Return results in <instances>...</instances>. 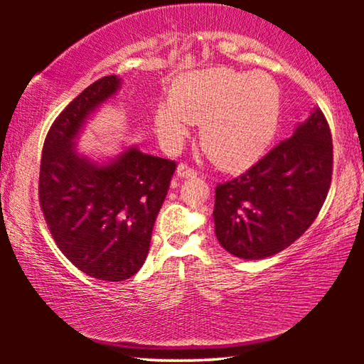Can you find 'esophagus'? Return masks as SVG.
Masks as SVG:
<instances>
[{
    "instance_id": "1",
    "label": "esophagus",
    "mask_w": 364,
    "mask_h": 364,
    "mask_svg": "<svg viewBox=\"0 0 364 364\" xmlns=\"http://www.w3.org/2000/svg\"><path fill=\"white\" fill-rule=\"evenodd\" d=\"M176 175L180 176V178H196L197 176V171L194 168L188 167L186 164H181V165H178Z\"/></svg>"
}]
</instances>
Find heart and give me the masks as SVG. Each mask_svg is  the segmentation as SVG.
Listing matches in <instances>:
<instances>
[{
  "mask_svg": "<svg viewBox=\"0 0 364 364\" xmlns=\"http://www.w3.org/2000/svg\"><path fill=\"white\" fill-rule=\"evenodd\" d=\"M279 91L264 73L213 69L175 83L171 97L159 104L156 130L175 149L200 127V144L221 168L242 170L269 146L278 127Z\"/></svg>",
  "mask_w": 364,
  "mask_h": 364,
  "instance_id": "obj_1",
  "label": "heart"
}]
</instances>
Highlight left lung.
Masks as SVG:
<instances>
[{"label": "left lung", "mask_w": 364, "mask_h": 364, "mask_svg": "<svg viewBox=\"0 0 364 364\" xmlns=\"http://www.w3.org/2000/svg\"><path fill=\"white\" fill-rule=\"evenodd\" d=\"M332 176V139L315 107L292 136L241 176L215 189V234L244 260H262L289 247L318 217Z\"/></svg>", "instance_id": "8db88e82"}]
</instances>
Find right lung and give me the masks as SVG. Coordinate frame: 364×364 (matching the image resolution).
<instances>
[{"label": "right lung", "instance_id": "right-lung-1", "mask_svg": "<svg viewBox=\"0 0 364 364\" xmlns=\"http://www.w3.org/2000/svg\"><path fill=\"white\" fill-rule=\"evenodd\" d=\"M122 88L102 77L80 93L49 128L40 165V204L60 252L91 278L117 282L143 267L152 228L176 168L136 146L106 160L78 152L96 110Z\"/></svg>", "mask_w": 364, "mask_h": 364}]
</instances>
